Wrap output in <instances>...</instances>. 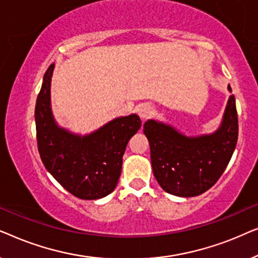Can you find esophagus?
Returning <instances> with one entry per match:
<instances>
[{"mask_svg": "<svg viewBox=\"0 0 258 258\" xmlns=\"http://www.w3.org/2000/svg\"><path fill=\"white\" fill-rule=\"evenodd\" d=\"M139 114L143 119L149 118L154 114V107L150 103H143L139 107Z\"/></svg>", "mask_w": 258, "mask_h": 258, "instance_id": "obj_1", "label": "esophagus"}]
</instances>
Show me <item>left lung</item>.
I'll return each mask as SVG.
<instances>
[{
    "label": "left lung",
    "mask_w": 258,
    "mask_h": 258,
    "mask_svg": "<svg viewBox=\"0 0 258 258\" xmlns=\"http://www.w3.org/2000/svg\"><path fill=\"white\" fill-rule=\"evenodd\" d=\"M143 132L162 189L175 196H199L218 181L234 154L238 137L235 96L229 97L223 123L213 135L189 139L154 119L146 122Z\"/></svg>",
    "instance_id": "left-lung-1"
}]
</instances>
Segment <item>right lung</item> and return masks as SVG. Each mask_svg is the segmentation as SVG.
I'll return each instance as SVG.
<instances>
[{
    "label": "right lung",
    "instance_id": "add662e5",
    "mask_svg": "<svg viewBox=\"0 0 258 258\" xmlns=\"http://www.w3.org/2000/svg\"><path fill=\"white\" fill-rule=\"evenodd\" d=\"M44 74L35 107L37 148L47 170L63 188L82 200H97L115 189L122 157L134 134L141 128L137 115L118 117L89 136H75L58 128L50 110V77Z\"/></svg>",
    "mask_w": 258,
    "mask_h": 258
}]
</instances>
